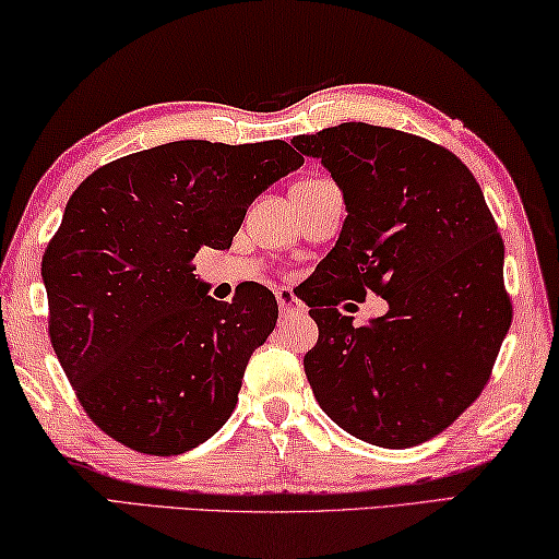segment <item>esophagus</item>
<instances>
[{"label":"esophagus","instance_id":"esophagus-1","mask_svg":"<svg viewBox=\"0 0 559 559\" xmlns=\"http://www.w3.org/2000/svg\"><path fill=\"white\" fill-rule=\"evenodd\" d=\"M277 305H280V312L285 317L305 312V307H301V301L295 297V292L292 289H277Z\"/></svg>","mask_w":559,"mask_h":559}]
</instances>
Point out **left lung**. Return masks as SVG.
Instances as JSON below:
<instances>
[{"mask_svg": "<svg viewBox=\"0 0 559 559\" xmlns=\"http://www.w3.org/2000/svg\"><path fill=\"white\" fill-rule=\"evenodd\" d=\"M292 143L322 160L346 205L317 267L332 292L309 309L319 326L305 354L309 386L366 443H424L480 396L510 329L496 219L473 173L418 135L342 123ZM369 290L388 299V314L354 328L335 305Z\"/></svg>", "mask_w": 559, "mask_h": 559, "instance_id": "8db88e82", "label": "left lung"}]
</instances>
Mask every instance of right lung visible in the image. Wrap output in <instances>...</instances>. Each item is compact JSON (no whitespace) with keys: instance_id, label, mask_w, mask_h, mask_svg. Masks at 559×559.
I'll return each mask as SVG.
<instances>
[{"instance_id":"add662e5","label":"right lung","mask_w":559,"mask_h":559,"mask_svg":"<svg viewBox=\"0 0 559 559\" xmlns=\"http://www.w3.org/2000/svg\"><path fill=\"white\" fill-rule=\"evenodd\" d=\"M305 158L285 141H173L81 182L41 260L49 334L88 418L133 451L178 455L217 433L277 299L207 297L200 247L230 250L247 207Z\"/></svg>"}]
</instances>
